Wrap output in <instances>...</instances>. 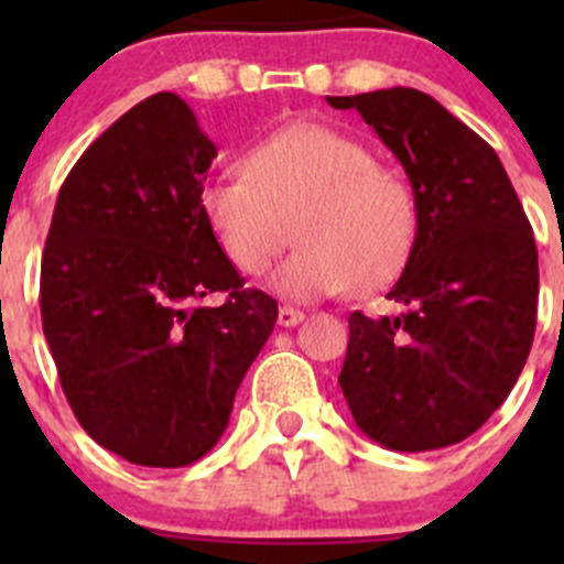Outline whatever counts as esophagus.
Returning a JSON list of instances; mask_svg holds the SVG:
<instances>
[{
    "label": "esophagus",
    "mask_w": 564,
    "mask_h": 564,
    "mask_svg": "<svg viewBox=\"0 0 564 564\" xmlns=\"http://www.w3.org/2000/svg\"><path fill=\"white\" fill-rule=\"evenodd\" d=\"M303 318V311L292 308V305H281V308H278V324H281V327H294V324H300Z\"/></svg>",
    "instance_id": "esophagus-1"
}]
</instances>
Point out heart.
I'll use <instances>...</instances> for the list:
<instances>
[{
	"label": "heart",
	"mask_w": 564,
	"mask_h": 564,
	"mask_svg": "<svg viewBox=\"0 0 564 564\" xmlns=\"http://www.w3.org/2000/svg\"><path fill=\"white\" fill-rule=\"evenodd\" d=\"M202 213L231 264L264 275L297 237L272 286L292 300L377 292L401 275L417 240V198L362 141L300 122L256 144L246 172L202 187Z\"/></svg>",
	"instance_id": "b5f03b06"
}]
</instances>
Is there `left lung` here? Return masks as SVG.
<instances>
[{
  "label": "left lung",
  "mask_w": 564,
  "mask_h": 564,
  "mask_svg": "<svg viewBox=\"0 0 564 564\" xmlns=\"http://www.w3.org/2000/svg\"><path fill=\"white\" fill-rule=\"evenodd\" d=\"M327 104L355 108L377 130L420 215L412 256L388 292L401 314L349 316L338 384L379 445H456L502 406L532 349V226L497 152L431 95L392 87Z\"/></svg>",
  "instance_id": "8db88e82"
}]
</instances>
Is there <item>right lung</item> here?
<instances>
[{
    "instance_id": "1",
    "label": "right lung",
    "mask_w": 564,
    "mask_h": 564,
    "mask_svg": "<svg viewBox=\"0 0 564 564\" xmlns=\"http://www.w3.org/2000/svg\"><path fill=\"white\" fill-rule=\"evenodd\" d=\"M218 155L174 93L117 119L56 196L40 316L82 429L139 466H187L229 425L278 303L246 281L202 213ZM218 291V310L200 300Z\"/></svg>"
}]
</instances>
